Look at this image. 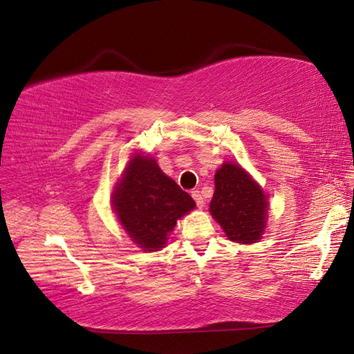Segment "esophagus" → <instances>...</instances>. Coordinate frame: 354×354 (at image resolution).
<instances>
[{
  "instance_id": "esophagus-1",
  "label": "esophagus",
  "mask_w": 354,
  "mask_h": 354,
  "mask_svg": "<svg viewBox=\"0 0 354 354\" xmlns=\"http://www.w3.org/2000/svg\"><path fill=\"white\" fill-rule=\"evenodd\" d=\"M192 198L195 199V203H196V205L199 207V209H203L204 199H203V195H201V193H199V190H193L192 192Z\"/></svg>"
}]
</instances>
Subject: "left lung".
Listing matches in <instances>:
<instances>
[{"label": "left lung", "instance_id": "obj_1", "mask_svg": "<svg viewBox=\"0 0 354 354\" xmlns=\"http://www.w3.org/2000/svg\"><path fill=\"white\" fill-rule=\"evenodd\" d=\"M268 203L264 190L239 164L224 162L214 175L210 213L227 238L253 244L267 225Z\"/></svg>", "mask_w": 354, "mask_h": 354}]
</instances>
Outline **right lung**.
<instances>
[{
	"instance_id": "right-lung-1",
	"label": "right lung",
	"mask_w": 354,
	"mask_h": 354,
	"mask_svg": "<svg viewBox=\"0 0 354 354\" xmlns=\"http://www.w3.org/2000/svg\"><path fill=\"white\" fill-rule=\"evenodd\" d=\"M112 205L118 221L142 252L165 247L176 221L195 209V201L164 175L155 158L135 151L116 183Z\"/></svg>"
}]
</instances>
